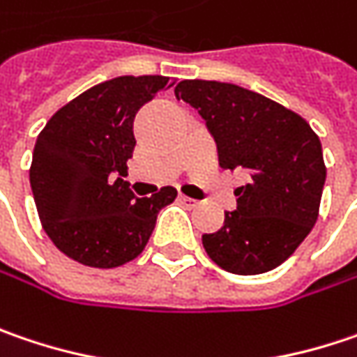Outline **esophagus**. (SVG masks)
<instances>
[{
  "mask_svg": "<svg viewBox=\"0 0 357 357\" xmlns=\"http://www.w3.org/2000/svg\"><path fill=\"white\" fill-rule=\"evenodd\" d=\"M181 201L185 203L187 206H197L199 205V201H195V199H190V197H185V195H181Z\"/></svg>",
  "mask_w": 357,
  "mask_h": 357,
  "instance_id": "1",
  "label": "esophagus"
}]
</instances>
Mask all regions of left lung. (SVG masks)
<instances>
[{
	"instance_id": "1",
	"label": "left lung",
	"mask_w": 357,
	"mask_h": 357,
	"mask_svg": "<svg viewBox=\"0 0 357 357\" xmlns=\"http://www.w3.org/2000/svg\"><path fill=\"white\" fill-rule=\"evenodd\" d=\"M174 94L205 118L223 169H247L206 255L235 275H257L294 255L317 221L326 183L324 152L312 126L285 106L235 84L183 80Z\"/></svg>"
}]
</instances>
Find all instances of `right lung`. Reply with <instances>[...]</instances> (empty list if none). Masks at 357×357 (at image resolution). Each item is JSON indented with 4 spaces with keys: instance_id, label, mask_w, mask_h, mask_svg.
I'll return each mask as SVG.
<instances>
[{
    "instance_id": "1",
    "label": "right lung",
    "mask_w": 357,
    "mask_h": 357,
    "mask_svg": "<svg viewBox=\"0 0 357 357\" xmlns=\"http://www.w3.org/2000/svg\"><path fill=\"white\" fill-rule=\"evenodd\" d=\"M170 86L174 80L165 76H120L82 92L47 120L33 146L29 185L42 227L63 255L112 269L144 251L176 188L138 199L122 176L136 144V112Z\"/></svg>"
}]
</instances>
